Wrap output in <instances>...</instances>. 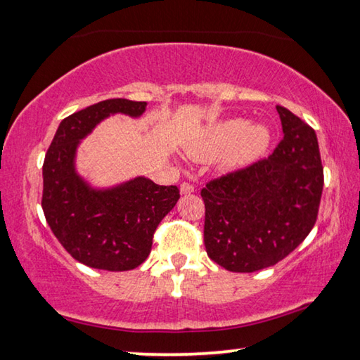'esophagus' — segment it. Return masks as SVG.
I'll use <instances>...</instances> for the list:
<instances>
[{
    "mask_svg": "<svg viewBox=\"0 0 360 360\" xmlns=\"http://www.w3.org/2000/svg\"><path fill=\"white\" fill-rule=\"evenodd\" d=\"M195 191V186L191 184H188V181H184V184L180 185V193L181 195H190V193Z\"/></svg>",
    "mask_w": 360,
    "mask_h": 360,
    "instance_id": "esophagus-1",
    "label": "esophagus"
}]
</instances>
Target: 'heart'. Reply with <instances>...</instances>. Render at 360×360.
Masks as SVG:
<instances>
[{
  "label": "heart",
  "instance_id": "1",
  "mask_svg": "<svg viewBox=\"0 0 360 360\" xmlns=\"http://www.w3.org/2000/svg\"><path fill=\"white\" fill-rule=\"evenodd\" d=\"M270 134L264 125H248L245 119H230L212 125L198 141L188 146L196 161H211L226 151L225 169H238L262 156Z\"/></svg>",
  "mask_w": 360,
  "mask_h": 360
}]
</instances>
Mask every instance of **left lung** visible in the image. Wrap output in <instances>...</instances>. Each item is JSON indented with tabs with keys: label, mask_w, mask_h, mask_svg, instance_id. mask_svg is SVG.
I'll list each match as a JSON object with an SVG mask.
<instances>
[{
	"label": "left lung",
	"mask_w": 360,
	"mask_h": 360,
	"mask_svg": "<svg viewBox=\"0 0 360 360\" xmlns=\"http://www.w3.org/2000/svg\"><path fill=\"white\" fill-rule=\"evenodd\" d=\"M283 140L269 158L207 181L204 246L230 272H256L285 259L315 225L323 165L312 127L283 106Z\"/></svg>",
	"instance_id": "1"
}]
</instances>
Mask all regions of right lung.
<instances>
[{
    "instance_id": "right-lung-1",
    "label": "right lung",
    "mask_w": 360,
    "mask_h": 360,
    "mask_svg": "<svg viewBox=\"0 0 360 360\" xmlns=\"http://www.w3.org/2000/svg\"><path fill=\"white\" fill-rule=\"evenodd\" d=\"M146 101L115 98L70 114L59 124L43 162L41 207L49 229L75 261L91 269L124 272L146 261L153 236L180 191L145 176L95 190L75 172V151L110 114L140 117Z\"/></svg>"
}]
</instances>
